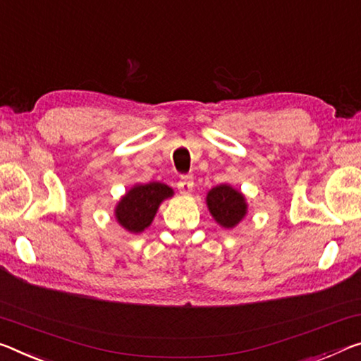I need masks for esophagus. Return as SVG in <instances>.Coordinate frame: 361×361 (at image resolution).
I'll use <instances>...</instances> for the list:
<instances>
[{
    "mask_svg": "<svg viewBox=\"0 0 361 361\" xmlns=\"http://www.w3.org/2000/svg\"><path fill=\"white\" fill-rule=\"evenodd\" d=\"M192 188H194L192 175L181 176L180 181H178V191L186 196V194H191L192 192Z\"/></svg>",
    "mask_w": 361,
    "mask_h": 361,
    "instance_id": "34e87169",
    "label": "esophagus"
}]
</instances>
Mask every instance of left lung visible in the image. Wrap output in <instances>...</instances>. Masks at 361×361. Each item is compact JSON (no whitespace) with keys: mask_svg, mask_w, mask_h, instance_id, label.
I'll use <instances>...</instances> for the list:
<instances>
[{"mask_svg":"<svg viewBox=\"0 0 361 361\" xmlns=\"http://www.w3.org/2000/svg\"><path fill=\"white\" fill-rule=\"evenodd\" d=\"M205 204L214 220L225 230L236 228L247 215L245 196L228 183L212 188L205 196Z\"/></svg>","mask_w":361,"mask_h":361,"instance_id":"left-lung-1","label":"left lung"}]
</instances>
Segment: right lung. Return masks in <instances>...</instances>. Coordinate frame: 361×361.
<instances>
[{"label":"right lung","instance_id":"1","mask_svg":"<svg viewBox=\"0 0 361 361\" xmlns=\"http://www.w3.org/2000/svg\"><path fill=\"white\" fill-rule=\"evenodd\" d=\"M173 190L165 183H136L120 197L114 215L125 231L140 234L151 226L160 204L173 197Z\"/></svg>","mask_w":361,"mask_h":361}]
</instances>
